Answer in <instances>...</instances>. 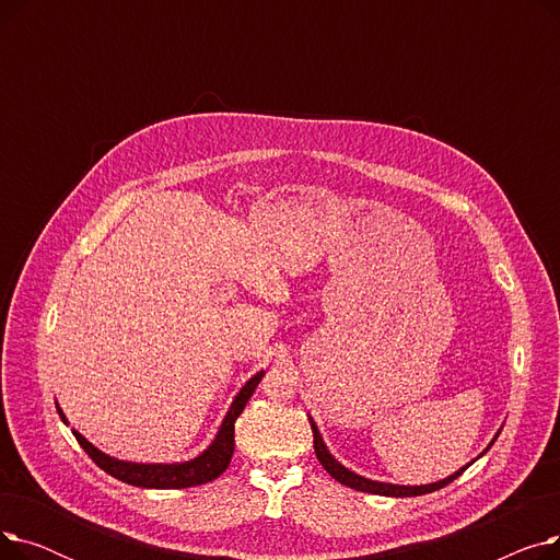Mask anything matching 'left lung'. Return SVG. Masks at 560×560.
Wrapping results in <instances>:
<instances>
[{
    "instance_id": "8db88e82",
    "label": "left lung",
    "mask_w": 560,
    "mask_h": 560,
    "mask_svg": "<svg viewBox=\"0 0 560 560\" xmlns=\"http://www.w3.org/2000/svg\"><path fill=\"white\" fill-rule=\"evenodd\" d=\"M308 422H311V429H313V447H315V456H317V460L322 463V467L327 469V472L338 481V483H342V486H347V488H354V490H361V492H370V494H384V497H418V494H427V492H433V490H440V488H445L447 483H452L454 479H458L465 469H467V465L465 467H460L458 472H454V475H450L447 479H443V481H435V483H427V486H397V483H386V481H372V479H365V477H361V475H357V472H351L349 467H345L342 463H338L334 456H331V452L327 450V445H325V440H322V435H319V429H317V424L313 422V418H308ZM497 435H499V431L494 433V438L490 440V445L486 447V452L492 447V443L497 440ZM483 452V454H486ZM483 454H479V456H483ZM477 456V458H479ZM475 458V460H477ZM472 460V463H475Z\"/></svg>"
}]
</instances>
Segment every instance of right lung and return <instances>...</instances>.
I'll return each mask as SVG.
<instances>
[{"label":"right lung","instance_id":"obj_1","mask_svg":"<svg viewBox=\"0 0 560 560\" xmlns=\"http://www.w3.org/2000/svg\"><path fill=\"white\" fill-rule=\"evenodd\" d=\"M262 370L256 372L247 384L241 388V393L233 397L226 416L213 438V443L206 447L199 456L184 460V463H131V460H120L113 458L104 452H100L93 443L72 429L74 438L79 440V445L85 450V454L91 456L106 475L120 479L129 486H138V488H156V490H172V488H190V486H201L209 483L213 479H218L224 469L231 463L233 456V447H235V420L245 410V404L249 401V397L254 395L256 386L260 384L262 378ZM58 416L68 424V418L61 410V406H56Z\"/></svg>","mask_w":560,"mask_h":560}]
</instances>
